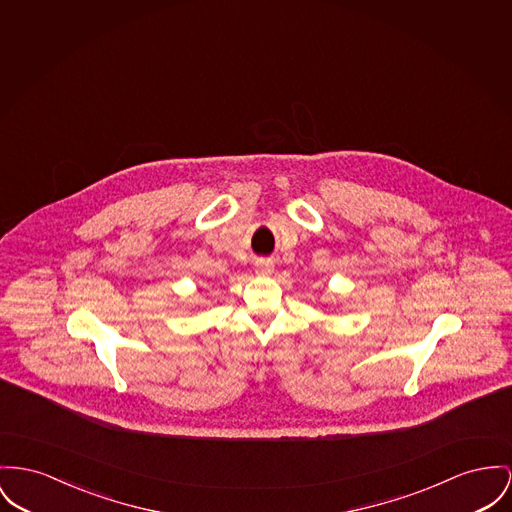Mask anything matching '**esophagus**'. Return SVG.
Returning a JSON list of instances; mask_svg holds the SVG:
<instances>
[{"instance_id":"1","label":"esophagus","mask_w":512,"mask_h":512,"mask_svg":"<svg viewBox=\"0 0 512 512\" xmlns=\"http://www.w3.org/2000/svg\"><path fill=\"white\" fill-rule=\"evenodd\" d=\"M256 270L260 273H272L273 272V262L272 260H258L256 262Z\"/></svg>"}]
</instances>
